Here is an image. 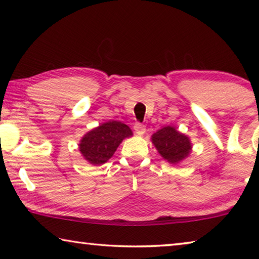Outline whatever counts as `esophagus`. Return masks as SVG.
Here are the masks:
<instances>
[{
  "label": "esophagus",
  "mask_w": 259,
  "mask_h": 259,
  "mask_svg": "<svg viewBox=\"0 0 259 259\" xmlns=\"http://www.w3.org/2000/svg\"><path fill=\"white\" fill-rule=\"evenodd\" d=\"M134 129L136 131V134L139 135V136H144V135H145V133H146L145 125L142 124V123H136L135 126H134Z\"/></svg>",
  "instance_id": "esophagus-1"
}]
</instances>
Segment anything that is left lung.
<instances>
[{"label": "left lung", "mask_w": 259, "mask_h": 259, "mask_svg": "<svg viewBox=\"0 0 259 259\" xmlns=\"http://www.w3.org/2000/svg\"><path fill=\"white\" fill-rule=\"evenodd\" d=\"M151 140L159 154L170 164L181 163L192 152L190 137L171 125L157 130L152 135Z\"/></svg>", "instance_id": "1"}]
</instances>
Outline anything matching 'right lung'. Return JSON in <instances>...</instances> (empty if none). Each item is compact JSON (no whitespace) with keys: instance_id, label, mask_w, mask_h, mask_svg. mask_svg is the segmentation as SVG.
Here are the masks:
<instances>
[{"instance_id":"1","label":"right lung","mask_w":259,"mask_h":259,"mask_svg":"<svg viewBox=\"0 0 259 259\" xmlns=\"http://www.w3.org/2000/svg\"><path fill=\"white\" fill-rule=\"evenodd\" d=\"M133 135L129 126L120 121L104 122L83 136L78 150L90 164L102 165L111 159L123 139Z\"/></svg>"}]
</instances>
